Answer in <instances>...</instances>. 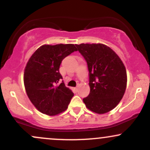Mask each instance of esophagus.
<instances>
[{
    "label": "esophagus",
    "mask_w": 150,
    "mask_h": 150,
    "mask_svg": "<svg viewBox=\"0 0 150 150\" xmlns=\"http://www.w3.org/2000/svg\"><path fill=\"white\" fill-rule=\"evenodd\" d=\"M75 90H76V91H77V87H75Z\"/></svg>",
    "instance_id": "34e87169"
}]
</instances>
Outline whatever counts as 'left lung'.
I'll use <instances>...</instances> for the list:
<instances>
[{
	"label": "left lung",
	"instance_id": "8db88e82",
	"mask_svg": "<svg viewBox=\"0 0 150 150\" xmlns=\"http://www.w3.org/2000/svg\"><path fill=\"white\" fill-rule=\"evenodd\" d=\"M77 51L87 63L90 92L83 101L89 110L99 114L113 109L124 95L126 70L112 49L102 44H76Z\"/></svg>",
	"mask_w": 150,
	"mask_h": 150
}]
</instances>
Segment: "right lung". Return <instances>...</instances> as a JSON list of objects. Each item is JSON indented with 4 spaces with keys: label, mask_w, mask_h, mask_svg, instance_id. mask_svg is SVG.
Wrapping results in <instances>:
<instances>
[{
    "label": "right lung",
    "mask_w": 150,
    "mask_h": 150,
    "mask_svg": "<svg viewBox=\"0 0 150 150\" xmlns=\"http://www.w3.org/2000/svg\"><path fill=\"white\" fill-rule=\"evenodd\" d=\"M77 49L74 44L43 45L31 56L24 73V83L29 99L40 112L55 116L68 108L74 96L65 87L59 73L62 61Z\"/></svg>",
    "instance_id": "1"
}]
</instances>
